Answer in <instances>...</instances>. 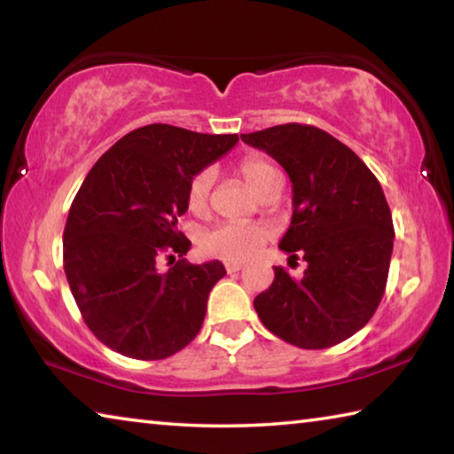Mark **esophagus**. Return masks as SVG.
Here are the masks:
<instances>
[{
	"instance_id": "esophagus-1",
	"label": "esophagus",
	"mask_w": 454,
	"mask_h": 454,
	"mask_svg": "<svg viewBox=\"0 0 454 454\" xmlns=\"http://www.w3.org/2000/svg\"><path fill=\"white\" fill-rule=\"evenodd\" d=\"M242 268H244L242 262H226V270L228 272H238V270H242Z\"/></svg>"
}]
</instances>
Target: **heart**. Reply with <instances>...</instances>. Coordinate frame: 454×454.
<instances>
[{"mask_svg":"<svg viewBox=\"0 0 454 454\" xmlns=\"http://www.w3.org/2000/svg\"><path fill=\"white\" fill-rule=\"evenodd\" d=\"M238 174L244 182L262 198L268 190L280 184V172L262 158H244L238 164ZM214 176L210 170L198 172L186 188V206L196 216H204L210 208V192ZM268 230L264 226L250 224V222H226L208 230L202 236V250L206 254L216 256L230 262H242L256 254L260 246L266 242Z\"/></svg>","mask_w":454,"mask_h":454,"instance_id":"b5f03b06","label":"heart"}]
</instances>
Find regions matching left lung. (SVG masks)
<instances>
[{"mask_svg":"<svg viewBox=\"0 0 454 454\" xmlns=\"http://www.w3.org/2000/svg\"><path fill=\"white\" fill-rule=\"evenodd\" d=\"M292 182V220L280 240L302 256L301 280L274 268L254 298L262 325L301 348H328L358 333L382 301L395 228L379 180L348 145L325 129L284 124L242 134Z\"/></svg>","mask_w":454,"mask_h":454,"instance_id":"left-lung-1","label":"left lung"}]
</instances>
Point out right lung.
Segmentation results:
<instances>
[{
  "label": "right lung",
  "instance_id": "add662e5",
  "mask_svg": "<svg viewBox=\"0 0 454 454\" xmlns=\"http://www.w3.org/2000/svg\"><path fill=\"white\" fill-rule=\"evenodd\" d=\"M236 134H198L150 124L126 134L91 168L64 230V270L99 342L137 360L176 355L202 328L218 260H178L192 242L178 230L186 188L236 145Z\"/></svg>",
  "mask_w": 454,
  "mask_h": 454
}]
</instances>
